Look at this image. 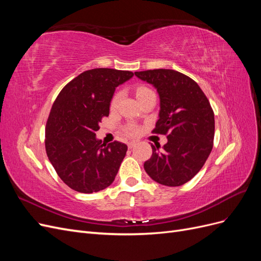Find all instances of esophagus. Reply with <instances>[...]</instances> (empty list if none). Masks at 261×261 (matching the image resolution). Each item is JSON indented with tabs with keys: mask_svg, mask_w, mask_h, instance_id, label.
<instances>
[{
	"mask_svg": "<svg viewBox=\"0 0 261 261\" xmlns=\"http://www.w3.org/2000/svg\"><path fill=\"white\" fill-rule=\"evenodd\" d=\"M136 141H129V143H128V148L129 149H132V148H134V147H135L136 146Z\"/></svg>",
	"mask_w": 261,
	"mask_h": 261,
	"instance_id": "1",
	"label": "esophagus"
}]
</instances>
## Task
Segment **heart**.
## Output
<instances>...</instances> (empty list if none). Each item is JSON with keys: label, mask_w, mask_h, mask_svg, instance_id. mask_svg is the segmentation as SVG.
Wrapping results in <instances>:
<instances>
[{"label": "heart", "mask_w": 261, "mask_h": 261, "mask_svg": "<svg viewBox=\"0 0 261 261\" xmlns=\"http://www.w3.org/2000/svg\"><path fill=\"white\" fill-rule=\"evenodd\" d=\"M149 92H152V90H150L149 88H147V87H138L136 90V96H137V98H139ZM121 99H122V92H116L111 100V109H116L118 103H120ZM124 133L128 136H134L138 133V128L135 125H127L124 128Z\"/></svg>", "instance_id": "heart-1"}]
</instances>
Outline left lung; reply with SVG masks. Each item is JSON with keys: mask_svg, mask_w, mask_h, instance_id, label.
Instances as JSON below:
<instances>
[{"mask_svg": "<svg viewBox=\"0 0 261 261\" xmlns=\"http://www.w3.org/2000/svg\"><path fill=\"white\" fill-rule=\"evenodd\" d=\"M135 75L154 86L160 97L153 134L168 135L160 150L144 164L147 174L165 186H180L203 167L213 147L215 114L206 94L191 77L173 69H150Z\"/></svg>", "mask_w": 261, "mask_h": 261, "instance_id": "1", "label": "left lung"}]
</instances>
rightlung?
Here are the masks:
<instances>
[{"label": "right lung", "instance_id": "obj_1", "mask_svg": "<svg viewBox=\"0 0 261 261\" xmlns=\"http://www.w3.org/2000/svg\"><path fill=\"white\" fill-rule=\"evenodd\" d=\"M129 70L93 68L70 81L55 99L45 125V151L60 178L76 192L96 193L113 183L127 146L96 138L109 116L115 88Z\"/></svg>", "mask_w": 261, "mask_h": 261}]
</instances>
